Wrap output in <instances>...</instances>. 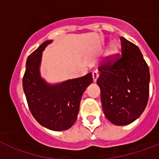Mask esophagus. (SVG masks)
Returning <instances> with one entry per match:
<instances>
[{"instance_id":"obj_1","label":"esophagus","mask_w":159,"mask_h":159,"mask_svg":"<svg viewBox=\"0 0 159 159\" xmlns=\"http://www.w3.org/2000/svg\"><path fill=\"white\" fill-rule=\"evenodd\" d=\"M98 76H99V74H98V72L97 71H94L92 72V77H93V81L94 82H96L98 78Z\"/></svg>"}]
</instances>
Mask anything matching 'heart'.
Returning a JSON list of instances; mask_svg holds the SVG:
<instances>
[{"label": "heart", "mask_w": 159, "mask_h": 159, "mask_svg": "<svg viewBox=\"0 0 159 159\" xmlns=\"http://www.w3.org/2000/svg\"><path fill=\"white\" fill-rule=\"evenodd\" d=\"M117 51V47L115 45H112V46H110L109 48V53L110 54H113V53H114L115 52Z\"/></svg>", "instance_id": "b5f03b06"}]
</instances>
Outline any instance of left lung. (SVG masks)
Segmentation results:
<instances>
[{
  "label": "left lung",
  "mask_w": 159,
  "mask_h": 159,
  "mask_svg": "<svg viewBox=\"0 0 159 159\" xmlns=\"http://www.w3.org/2000/svg\"><path fill=\"white\" fill-rule=\"evenodd\" d=\"M121 53L106 57L99 66L97 83L105 116L116 125H129L140 117L149 97L150 73L138 46L124 37Z\"/></svg>",
  "instance_id": "obj_1"
}]
</instances>
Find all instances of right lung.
Returning <instances> with one entry per match:
<instances>
[{"label": "right lung", "mask_w": 159, "mask_h": 159, "mask_svg": "<svg viewBox=\"0 0 159 159\" xmlns=\"http://www.w3.org/2000/svg\"><path fill=\"white\" fill-rule=\"evenodd\" d=\"M52 40L43 42L28 57L23 87L28 106L37 122L52 130H65L77 119L80 103L85 89L92 83V74L48 85L40 78L39 67L43 50Z\"/></svg>", "instance_id": "1"}]
</instances>
